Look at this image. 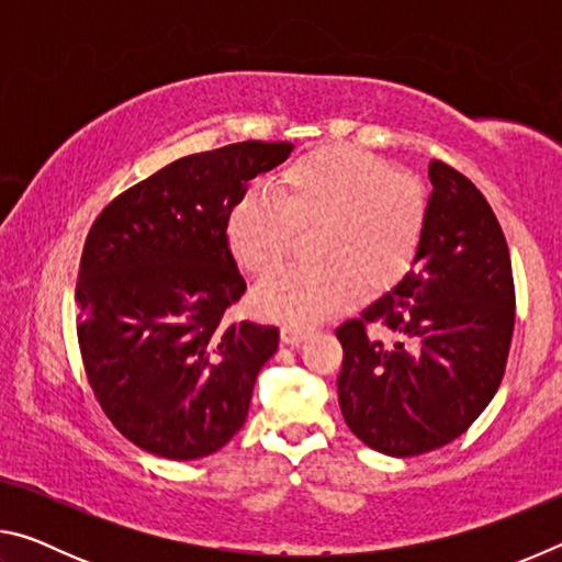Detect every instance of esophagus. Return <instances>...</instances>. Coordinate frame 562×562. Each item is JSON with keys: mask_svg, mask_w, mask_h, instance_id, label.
<instances>
[{"mask_svg": "<svg viewBox=\"0 0 562 562\" xmlns=\"http://www.w3.org/2000/svg\"><path fill=\"white\" fill-rule=\"evenodd\" d=\"M307 335H310V329H304V327H294V325L282 327V341L290 347H297L302 339H307Z\"/></svg>", "mask_w": 562, "mask_h": 562, "instance_id": "1", "label": "esophagus"}]
</instances>
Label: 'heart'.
Segmentation results:
<instances>
[{"label":"heart","instance_id":"obj_1","mask_svg":"<svg viewBox=\"0 0 562 562\" xmlns=\"http://www.w3.org/2000/svg\"><path fill=\"white\" fill-rule=\"evenodd\" d=\"M429 198L412 173L347 144L312 148L282 168L272 198L247 190L225 215L227 250L250 274L288 258L297 231L319 225L312 268H284L265 278L252 302L265 317L294 327L347 310L364 290L392 282L416 258Z\"/></svg>","mask_w":562,"mask_h":562}]
</instances>
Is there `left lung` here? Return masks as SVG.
Masks as SVG:
<instances>
[{
    "instance_id": "8db88e82",
    "label": "left lung",
    "mask_w": 562,
    "mask_h": 562,
    "mask_svg": "<svg viewBox=\"0 0 562 562\" xmlns=\"http://www.w3.org/2000/svg\"><path fill=\"white\" fill-rule=\"evenodd\" d=\"M424 240L402 282L337 327V394L357 439L418 456L469 429L506 372L516 288L491 205L459 170L431 160Z\"/></svg>"
}]
</instances>
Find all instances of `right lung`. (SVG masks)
Here are the masks:
<instances>
[{
  "mask_svg": "<svg viewBox=\"0 0 562 562\" xmlns=\"http://www.w3.org/2000/svg\"><path fill=\"white\" fill-rule=\"evenodd\" d=\"M292 148L243 140L173 160L93 221L76 282V335L93 396L138 449L193 461L243 429L280 329L223 322L247 290L225 215Z\"/></svg>",
  "mask_w": 562,
  "mask_h": 562,
  "instance_id": "right-lung-1",
  "label": "right lung"
}]
</instances>
